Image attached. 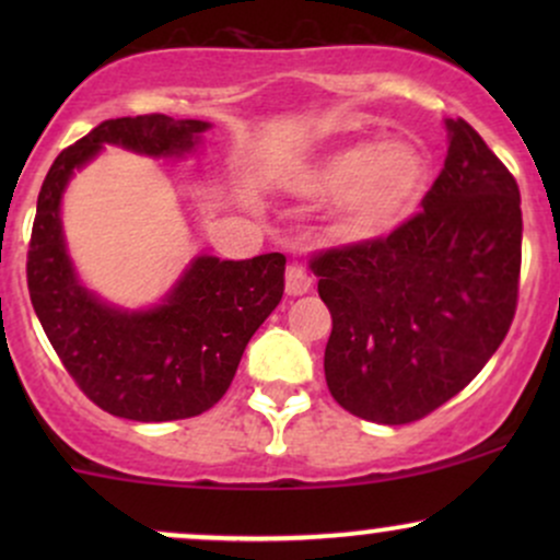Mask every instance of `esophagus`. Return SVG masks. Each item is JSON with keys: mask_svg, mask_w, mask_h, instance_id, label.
I'll use <instances>...</instances> for the list:
<instances>
[{"mask_svg": "<svg viewBox=\"0 0 560 560\" xmlns=\"http://www.w3.org/2000/svg\"><path fill=\"white\" fill-rule=\"evenodd\" d=\"M311 287H313V276L307 273V268L300 266V262H289L287 266V294L300 298V294H305Z\"/></svg>", "mask_w": 560, "mask_h": 560, "instance_id": "obj_1", "label": "esophagus"}]
</instances>
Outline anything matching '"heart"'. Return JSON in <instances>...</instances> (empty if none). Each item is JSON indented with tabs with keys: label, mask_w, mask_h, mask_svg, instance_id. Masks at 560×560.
<instances>
[{
	"label": "heart",
	"mask_w": 560,
	"mask_h": 560,
	"mask_svg": "<svg viewBox=\"0 0 560 560\" xmlns=\"http://www.w3.org/2000/svg\"><path fill=\"white\" fill-rule=\"evenodd\" d=\"M427 184V158L410 141L345 147L307 176V189L342 195V229L374 236L410 215Z\"/></svg>",
	"instance_id": "b5f03b06"
}]
</instances>
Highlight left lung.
I'll return each mask as SVG.
<instances>
[{
	"mask_svg": "<svg viewBox=\"0 0 560 560\" xmlns=\"http://www.w3.org/2000/svg\"><path fill=\"white\" fill-rule=\"evenodd\" d=\"M421 210L378 240L311 258L331 313V397L365 421L410 423L485 369L516 316L522 195L464 118Z\"/></svg>",
	"mask_w": 560,
	"mask_h": 560,
	"instance_id": "1",
	"label": "left lung"
}]
</instances>
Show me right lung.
Segmentation results:
<instances>
[{"label":"right lung","mask_w":560,"mask_h":560,"mask_svg":"<svg viewBox=\"0 0 560 560\" xmlns=\"http://www.w3.org/2000/svg\"><path fill=\"white\" fill-rule=\"evenodd\" d=\"M205 120L168 115L102 120L55 158L38 191L28 242V294L57 358L94 405L118 419L178 421L205 413L226 395L242 352L284 294L287 258L202 255L163 305L128 313L96 300L75 279L66 253L60 199L75 168L102 144L152 158L195 150Z\"/></svg>","instance_id":"right-lung-1"}]
</instances>
